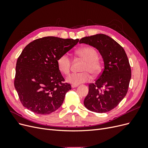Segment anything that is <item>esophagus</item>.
<instances>
[{"label":"esophagus","mask_w":148,"mask_h":148,"mask_svg":"<svg viewBox=\"0 0 148 148\" xmlns=\"http://www.w3.org/2000/svg\"><path fill=\"white\" fill-rule=\"evenodd\" d=\"M78 86V85H76V84H71V88H77V86Z\"/></svg>","instance_id":"obj_1"}]
</instances>
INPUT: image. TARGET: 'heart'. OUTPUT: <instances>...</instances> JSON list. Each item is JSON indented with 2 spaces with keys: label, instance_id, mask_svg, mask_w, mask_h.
I'll list each match as a JSON object with an SVG mask.
<instances>
[{
  "label": "heart",
  "instance_id": "obj_1",
  "mask_svg": "<svg viewBox=\"0 0 148 148\" xmlns=\"http://www.w3.org/2000/svg\"><path fill=\"white\" fill-rule=\"evenodd\" d=\"M77 55L85 61L81 70L83 72L73 73L67 77V82L78 85L86 83L91 79V74L97 75L102 69L101 62L98 59L99 55L95 49L91 47H85L79 49L77 52ZM58 69L62 73L68 75L70 72L71 60L67 53L61 55L57 60Z\"/></svg>",
  "mask_w": 148,
  "mask_h": 148
}]
</instances>
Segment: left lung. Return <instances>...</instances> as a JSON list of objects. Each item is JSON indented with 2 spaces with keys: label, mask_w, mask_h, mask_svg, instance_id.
<instances>
[{
  "label": "left lung",
  "mask_w": 148,
  "mask_h": 148,
  "mask_svg": "<svg viewBox=\"0 0 148 148\" xmlns=\"http://www.w3.org/2000/svg\"><path fill=\"white\" fill-rule=\"evenodd\" d=\"M79 43L96 48L104 63L99 78L89 84L84 105L97 113L107 112L117 107L127 93L132 76L127 56L119 43L104 34L83 38Z\"/></svg>",
  "instance_id": "left-lung-1"
}]
</instances>
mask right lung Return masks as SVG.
Instances as JSON below:
<instances>
[{"label":"right lung","mask_w":148,"mask_h":148,"mask_svg":"<svg viewBox=\"0 0 148 148\" xmlns=\"http://www.w3.org/2000/svg\"><path fill=\"white\" fill-rule=\"evenodd\" d=\"M79 39L47 36L28 44L18 58L14 86L23 106L34 113L46 115L57 110L71 85L58 69L57 60Z\"/></svg>","instance_id":"obj_1"}]
</instances>
